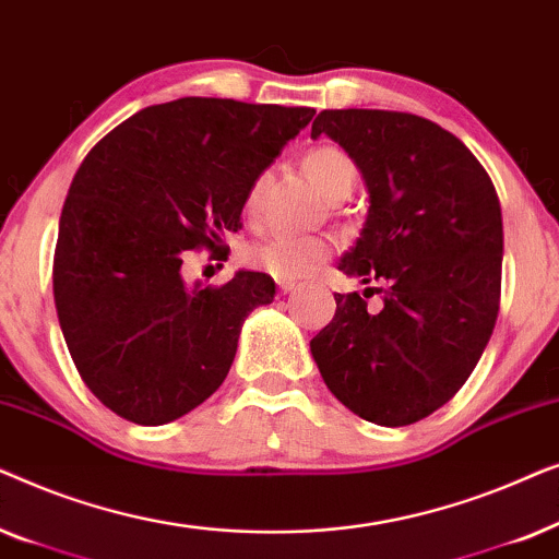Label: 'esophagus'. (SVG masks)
I'll use <instances>...</instances> for the list:
<instances>
[{"label":"esophagus","mask_w":559,"mask_h":559,"mask_svg":"<svg viewBox=\"0 0 559 559\" xmlns=\"http://www.w3.org/2000/svg\"><path fill=\"white\" fill-rule=\"evenodd\" d=\"M297 287H300V285H297V282H293V280H277V289H280V293H295V289Z\"/></svg>","instance_id":"1"}]
</instances>
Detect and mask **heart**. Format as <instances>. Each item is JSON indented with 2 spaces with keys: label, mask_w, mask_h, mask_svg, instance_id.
I'll use <instances>...</instances> for the list:
<instances>
[{
  "label": "heart",
  "mask_w": 559,
  "mask_h": 559,
  "mask_svg": "<svg viewBox=\"0 0 559 559\" xmlns=\"http://www.w3.org/2000/svg\"><path fill=\"white\" fill-rule=\"evenodd\" d=\"M302 170L308 178L331 198L343 201L356 186L358 170L356 163L346 152L335 144H316L302 155ZM266 188V173H259L249 182L247 195H243V216L257 218L262 209V198ZM333 254V241L325 236H270V239L251 243L247 249V262L257 270L277 280L305 277L312 270H318L328 257Z\"/></svg>",
  "instance_id": "1"
}]
</instances>
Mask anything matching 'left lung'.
Segmentation results:
<instances>
[{"instance_id":"left-lung-1","label":"left lung","mask_w":559,"mask_h":559,"mask_svg":"<svg viewBox=\"0 0 559 559\" xmlns=\"http://www.w3.org/2000/svg\"><path fill=\"white\" fill-rule=\"evenodd\" d=\"M348 152L369 188V216L338 270L381 282L379 313L335 293L310 341L328 389L384 427L419 423L453 400L491 338L501 302L503 224L476 155L430 119L384 109H325L312 136Z\"/></svg>"}]
</instances>
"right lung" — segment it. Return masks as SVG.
I'll use <instances>...</instances> for the list:
<instances>
[{
    "mask_svg": "<svg viewBox=\"0 0 559 559\" xmlns=\"http://www.w3.org/2000/svg\"><path fill=\"white\" fill-rule=\"evenodd\" d=\"M310 106L186 96L136 111L83 159L52 257L60 331L104 407L173 423L231 369L243 318L274 300L264 272L188 289L190 251L224 257L249 182L308 127Z\"/></svg>",
    "mask_w": 559,
    "mask_h": 559,
    "instance_id": "obj_1",
    "label": "right lung"
}]
</instances>
